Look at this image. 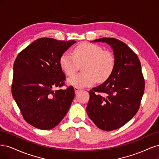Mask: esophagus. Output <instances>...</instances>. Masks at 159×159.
I'll use <instances>...</instances> for the list:
<instances>
[{
  "instance_id": "1",
  "label": "esophagus",
  "mask_w": 159,
  "mask_h": 159,
  "mask_svg": "<svg viewBox=\"0 0 159 159\" xmlns=\"http://www.w3.org/2000/svg\"><path fill=\"white\" fill-rule=\"evenodd\" d=\"M74 90H75V93H78L79 91H80L81 90V89H80V88H79L75 87V88H74Z\"/></svg>"
}]
</instances>
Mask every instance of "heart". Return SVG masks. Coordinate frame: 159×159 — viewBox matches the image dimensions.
I'll use <instances>...</instances> for the list:
<instances>
[{"mask_svg":"<svg viewBox=\"0 0 159 159\" xmlns=\"http://www.w3.org/2000/svg\"><path fill=\"white\" fill-rule=\"evenodd\" d=\"M115 64V57L111 52L88 42L77 46L74 50V56L65 52L60 59L61 68L68 75L75 74L80 66L83 65L82 74L68 79V84L79 88L93 85L96 81L104 82L113 73Z\"/></svg>","mask_w":159,"mask_h":159,"instance_id":"obj_1","label":"heart"}]
</instances>
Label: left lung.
<instances>
[{"mask_svg": "<svg viewBox=\"0 0 159 159\" xmlns=\"http://www.w3.org/2000/svg\"><path fill=\"white\" fill-rule=\"evenodd\" d=\"M105 42L113 50V73L102 84L89 91L86 107L96 126L109 131L123 126L137 113L145 90V80L138 56L124 42L102 38L91 42Z\"/></svg>", "mask_w": 159, "mask_h": 159, "instance_id": "8db88e82", "label": "left lung"}]
</instances>
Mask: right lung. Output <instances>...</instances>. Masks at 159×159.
<instances>
[{
  "label": "right lung",
  "mask_w": 159,
  "mask_h": 159,
  "mask_svg": "<svg viewBox=\"0 0 159 159\" xmlns=\"http://www.w3.org/2000/svg\"><path fill=\"white\" fill-rule=\"evenodd\" d=\"M43 38L19 53L13 66L12 94L25 121L40 129H51L68 113L75 96L72 86L64 85L61 56L75 44Z\"/></svg>",
  "instance_id": "add662e5"
}]
</instances>
